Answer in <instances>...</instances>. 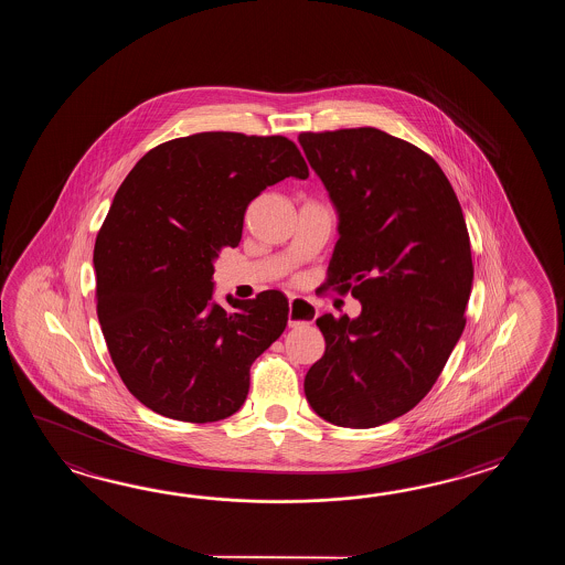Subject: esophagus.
I'll return each mask as SVG.
<instances>
[{
	"mask_svg": "<svg viewBox=\"0 0 565 565\" xmlns=\"http://www.w3.org/2000/svg\"><path fill=\"white\" fill-rule=\"evenodd\" d=\"M317 312L319 311L311 300L290 297L288 299V327L312 323L317 319Z\"/></svg>",
	"mask_w": 565,
	"mask_h": 565,
	"instance_id": "obj_1",
	"label": "esophagus"
}]
</instances>
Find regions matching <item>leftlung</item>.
Masks as SVG:
<instances>
[{"label": "left lung", "instance_id": "left-lung-1", "mask_svg": "<svg viewBox=\"0 0 565 565\" xmlns=\"http://www.w3.org/2000/svg\"><path fill=\"white\" fill-rule=\"evenodd\" d=\"M339 212L324 288L361 315L324 312V353L305 375L311 408L343 428H373L433 390L467 324L472 256L445 171L416 145L373 127L300 132Z\"/></svg>", "mask_w": 565, "mask_h": 565}]
</instances>
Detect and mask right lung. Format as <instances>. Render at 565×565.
<instances>
[{"mask_svg": "<svg viewBox=\"0 0 565 565\" xmlns=\"http://www.w3.org/2000/svg\"><path fill=\"white\" fill-rule=\"evenodd\" d=\"M285 178H309L282 135L195 132L145 153L95 242L96 315L122 384L173 420L241 409L250 365L288 321L280 290L212 302L214 258L238 246L246 207Z\"/></svg>", "mask_w": 565, "mask_h": 565, "instance_id": "1", "label": "right lung"}]
</instances>
